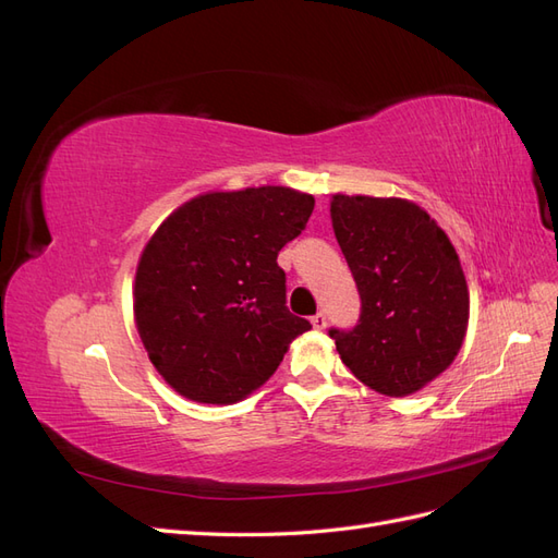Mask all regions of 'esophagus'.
I'll return each mask as SVG.
<instances>
[{
    "label": "esophagus",
    "instance_id": "1",
    "mask_svg": "<svg viewBox=\"0 0 558 558\" xmlns=\"http://www.w3.org/2000/svg\"><path fill=\"white\" fill-rule=\"evenodd\" d=\"M312 326H314L316 330H324V328H326V314H324V312H316V314L312 316Z\"/></svg>",
    "mask_w": 558,
    "mask_h": 558
}]
</instances>
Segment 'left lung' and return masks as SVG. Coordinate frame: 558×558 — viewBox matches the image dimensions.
<instances>
[{"instance_id":"obj_1","label":"left lung","mask_w":558,"mask_h":558,"mask_svg":"<svg viewBox=\"0 0 558 558\" xmlns=\"http://www.w3.org/2000/svg\"><path fill=\"white\" fill-rule=\"evenodd\" d=\"M330 218L361 316L351 330L328 335L365 386L391 398L416 393L451 365L468 330L459 253L410 199L332 195Z\"/></svg>"}]
</instances>
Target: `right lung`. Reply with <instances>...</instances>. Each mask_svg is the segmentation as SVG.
I'll return each instance as SVG.
<instances>
[{
  "label": "right lung",
  "instance_id": "obj_1",
  "mask_svg": "<svg viewBox=\"0 0 558 558\" xmlns=\"http://www.w3.org/2000/svg\"><path fill=\"white\" fill-rule=\"evenodd\" d=\"M314 197L283 185L185 202L148 240L134 277V320L177 393L232 404L256 391L312 328L286 307L279 251L305 230Z\"/></svg>",
  "mask_w": 558,
  "mask_h": 558
}]
</instances>
